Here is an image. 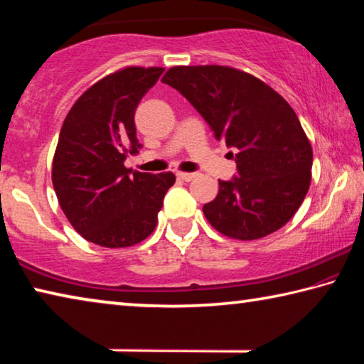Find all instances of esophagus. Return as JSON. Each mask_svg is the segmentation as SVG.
Masks as SVG:
<instances>
[{"mask_svg": "<svg viewBox=\"0 0 364 364\" xmlns=\"http://www.w3.org/2000/svg\"><path fill=\"white\" fill-rule=\"evenodd\" d=\"M176 176L180 178V180H183V181H193L194 178L197 176V173H186V171H180V173H178Z\"/></svg>", "mask_w": 364, "mask_h": 364, "instance_id": "1", "label": "esophagus"}]
</instances>
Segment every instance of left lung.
I'll list each match as a JSON object with an SVG mask.
<instances>
[{"mask_svg": "<svg viewBox=\"0 0 364 364\" xmlns=\"http://www.w3.org/2000/svg\"><path fill=\"white\" fill-rule=\"evenodd\" d=\"M232 147L237 175L202 210L228 237L254 241L284 226L311 181L313 151L297 114L260 78L226 65H178L162 78ZM231 157H232V152Z\"/></svg>", "mask_w": 364, "mask_h": 364, "instance_id": "8db88e82", "label": "left lung"}]
</instances>
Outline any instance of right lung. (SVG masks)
I'll list each match as a JSON object with an SVG mask.
<instances>
[{
    "mask_svg": "<svg viewBox=\"0 0 364 364\" xmlns=\"http://www.w3.org/2000/svg\"><path fill=\"white\" fill-rule=\"evenodd\" d=\"M162 67H125L101 78L67 114L53 159V186L67 220L86 241L122 249L156 230L175 175L125 167L141 144L134 110Z\"/></svg>",
    "mask_w": 364,
    "mask_h": 364,
    "instance_id": "right-lung-1",
    "label": "right lung"
}]
</instances>
